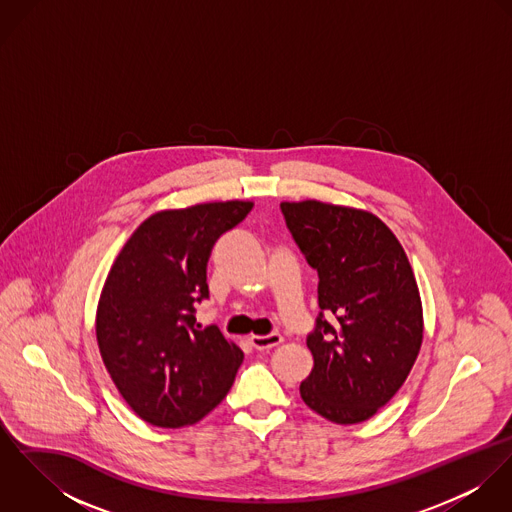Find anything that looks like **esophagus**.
Wrapping results in <instances>:
<instances>
[{
	"label": "esophagus",
	"mask_w": 512,
	"mask_h": 512,
	"mask_svg": "<svg viewBox=\"0 0 512 512\" xmlns=\"http://www.w3.org/2000/svg\"><path fill=\"white\" fill-rule=\"evenodd\" d=\"M282 341H284V337H282L280 333H270V335H252V337H250L252 347H254V349H258V351H268V349H272V347L280 345Z\"/></svg>",
	"instance_id": "1"
}]
</instances>
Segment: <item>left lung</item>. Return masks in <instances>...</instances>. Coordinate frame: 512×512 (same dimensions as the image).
<instances>
[{
  "mask_svg": "<svg viewBox=\"0 0 512 512\" xmlns=\"http://www.w3.org/2000/svg\"><path fill=\"white\" fill-rule=\"evenodd\" d=\"M280 207L319 276L321 313L307 337L313 368L299 394L335 424L365 422L400 390L422 347L412 266L394 232L368 211L315 199Z\"/></svg>",
  "mask_w": 512,
  "mask_h": 512,
  "instance_id": "obj_1",
  "label": "left lung"
}]
</instances>
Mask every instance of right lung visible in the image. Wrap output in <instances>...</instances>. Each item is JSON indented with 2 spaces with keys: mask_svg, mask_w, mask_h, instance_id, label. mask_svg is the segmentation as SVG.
Listing matches in <instances>:
<instances>
[{
  "mask_svg": "<svg viewBox=\"0 0 512 512\" xmlns=\"http://www.w3.org/2000/svg\"><path fill=\"white\" fill-rule=\"evenodd\" d=\"M252 201L201 203L147 217L116 256L96 309V341L128 406L147 424L183 428L228 394L244 353L219 327L201 329L207 262Z\"/></svg>",
  "mask_w": 512,
  "mask_h": 512,
  "instance_id": "add662e5",
  "label": "right lung"
}]
</instances>
